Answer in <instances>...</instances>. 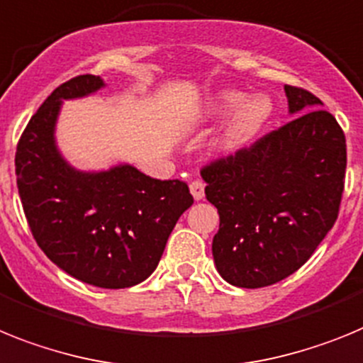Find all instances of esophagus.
<instances>
[{
    "mask_svg": "<svg viewBox=\"0 0 363 363\" xmlns=\"http://www.w3.org/2000/svg\"><path fill=\"white\" fill-rule=\"evenodd\" d=\"M190 191L194 195L195 201H201L204 197V182L203 181H194L190 184Z\"/></svg>",
    "mask_w": 363,
    "mask_h": 363,
    "instance_id": "34e87169",
    "label": "esophagus"
}]
</instances>
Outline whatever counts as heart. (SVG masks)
I'll return each instance as SVG.
<instances>
[{"instance_id": "heart-1", "label": "heart", "mask_w": 363, "mask_h": 363, "mask_svg": "<svg viewBox=\"0 0 363 363\" xmlns=\"http://www.w3.org/2000/svg\"><path fill=\"white\" fill-rule=\"evenodd\" d=\"M208 113L213 118L230 121L217 138V147L223 153H238L250 146L269 124L274 115V102L269 94H252L238 89H226L216 94Z\"/></svg>"}]
</instances>
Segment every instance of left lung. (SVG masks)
Wrapping results in <instances>:
<instances>
[{
	"instance_id": "8db88e82",
	"label": "left lung",
	"mask_w": 363,
	"mask_h": 363,
	"mask_svg": "<svg viewBox=\"0 0 363 363\" xmlns=\"http://www.w3.org/2000/svg\"><path fill=\"white\" fill-rule=\"evenodd\" d=\"M289 124L235 155L204 166L206 199L219 212L212 254L230 285L261 289L294 274L338 217L345 135L321 100L285 86Z\"/></svg>"
}]
</instances>
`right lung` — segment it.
Here are the masks:
<instances>
[{
  "label": "right lung",
  "mask_w": 363,
  "mask_h": 363,
  "mask_svg": "<svg viewBox=\"0 0 363 363\" xmlns=\"http://www.w3.org/2000/svg\"><path fill=\"white\" fill-rule=\"evenodd\" d=\"M104 86L82 74L50 93L18 143L16 181L30 232L56 267L87 285L128 289L157 269L194 197L186 182L151 179L131 164L80 172L64 159L55 137L62 104Z\"/></svg>",
  "instance_id": "obj_1"
}]
</instances>
